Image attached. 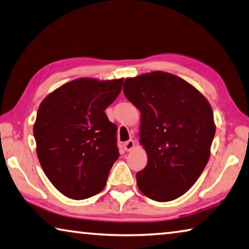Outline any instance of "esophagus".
<instances>
[{
    "label": "esophagus",
    "instance_id": "obj_1",
    "mask_svg": "<svg viewBox=\"0 0 249 249\" xmlns=\"http://www.w3.org/2000/svg\"><path fill=\"white\" fill-rule=\"evenodd\" d=\"M123 147H124V149H125L126 152H131L132 149L135 147V142H134L133 140H129L127 142H125L124 145H123Z\"/></svg>",
    "mask_w": 249,
    "mask_h": 249
}]
</instances>
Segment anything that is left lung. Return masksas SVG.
Here are the masks:
<instances>
[{"instance_id":"8db88e82","label":"left lung","mask_w":249,"mask_h":249,"mask_svg":"<svg viewBox=\"0 0 249 249\" xmlns=\"http://www.w3.org/2000/svg\"><path fill=\"white\" fill-rule=\"evenodd\" d=\"M123 92L140 109V142L147 153L137 186L156 202L178 198L210 160L216 132L210 103L183 78L160 71L126 78Z\"/></svg>"}]
</instances>
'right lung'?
<instances>
[{
	"mask_svg": "<svg viewBox=\"0 0 249 249\" xmlns=\"http://www.w3.org/2000/svg\"><path fill=\"white\" fill-rule=\"evenodd\" d=\"M123 78H77L39 105L33 133L39 164L63 195L85 199L105 187L120 156L117 127L104 110L116 100Z\"/></svg>",
	"mask_w": 249,
	"mask_h": 249,
	"instance_id": "obj_1",
	"label": "right lung"
}]
</instances>
